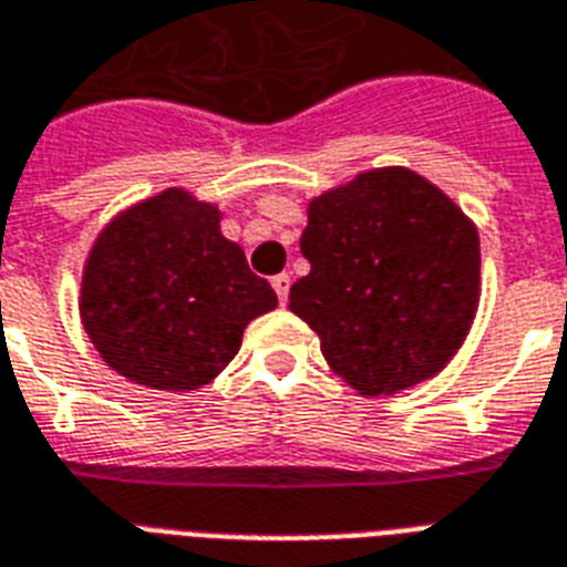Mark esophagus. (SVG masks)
Returning a JSON list of instances; mask_svg holds the SVG:
<instances>
[{
	"instance_id": "1",
	"label": "esophagus",
	"mask_w": 567,
	"mask_h": 567,
	"mask_svg": "<svg viewBox=\"0 0 567 567\" xmlns=\"http://www.w3.org/2000/svg\"><path fill=\"white\" fill-rule=\"evenodd\" d=\"M270 285H274L276 297H279V302H288V288H291V276L288 274H276L274 279H270Z\"/></svg>"
}]
</instances>
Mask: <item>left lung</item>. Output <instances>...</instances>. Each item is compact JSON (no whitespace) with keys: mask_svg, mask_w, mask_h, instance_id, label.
Masks as SVG:
<instances>
[{"mask_svg":"<svg viewBox=\"0 0 567 567\" xmlns=\"http://www.w3.org/2000/svg\"><path fill=\"white\" fill-rule=\"evenodd\" d=\"M300 249L311 270L293 282L288 309L362 394L417 385L465 341L480 300V238L417 173L371 171L311 199Z\"/></svg>","mask_w":567,"mask_h":567,"instance_id":"left-lung-1","label":"left lung"}]
</instances>
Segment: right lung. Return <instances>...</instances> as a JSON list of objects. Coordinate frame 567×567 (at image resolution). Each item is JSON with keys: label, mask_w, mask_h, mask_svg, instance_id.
Segmentation results:
<instances>
[{"label": "right lung", "mask_w": 567, "mask_h": 567, "mask_svg": "<svg viewBox=\"0 0 567 567\" xmlns=\"http://www.w3.org/2000/svg\"><path fill=\"white\" fill-rule=\"evenodd\" d=\"M217 223L214 205L164 190L96 238L84 267L82 323L120 377L194 391L235 359L249 320L276 306L274 288Z\"/></svg>", "instance_id": "obj_1"}]
</instances>
